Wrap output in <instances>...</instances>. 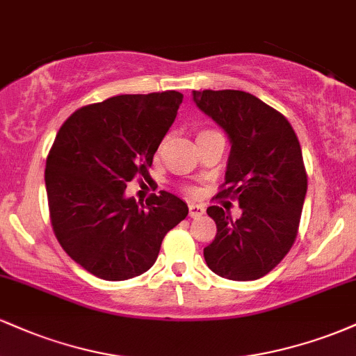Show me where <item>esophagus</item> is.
Segmentation results:
<instances>
[{
  "label": "esophagus",
  "instance_id": "obj_1",
  "mask_svg": "<svg viewBox=\"0 0 356 356\" xmlns=\"http://www.w3.org/2000/svg\"><path fill=\"white\" fill-rule=\"evenodd\" d=\"M204 212H206V209H204V206H201V204H194V202L189 204V216L192 219L201 218Z\"/></svg>",
  "mask_w": 356,
  "mask_h": 356
}]
</instances>
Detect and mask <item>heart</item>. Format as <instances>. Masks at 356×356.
I'll use <instances>...</instances> for the list:
<instances>
[{
	"label": "heart",
	"instance_id": "b5f03b06",
	"mask_svg": "<svg viewBox=\"0 0 356 356\" xmlns=\"http://www.w3.org/2000/svg\"><path fill=\"white\" fill-rule=\"evenodd\" d=\"M212 132H216V130H211V129H202V130H199V132H197V138L207 136V134H212ZM161 147H162V144H161ZM187 192H189V194H195V189H192V187H189V189H187Z\"/></svg>",
	"mask_w": 356,
	"mask_h": 356
}]
</instances>
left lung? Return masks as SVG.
<instances>
[{
    "label": "left lung",
    "mask_w": 356,
    "mask_h": 356,
    "mask_svg": "<svg viewBox=\"0 0 356 356\" xmlns=\"http://www.w3.org/2000/svg\"><path fill=\"white\" fill-rule=\"evenodd\" d=\"M194 102L231 140L226 182L216 197L238 201L243 209L232 220L227 209L207 207L218 232L204 257L227 280H259L296 241L308 189L300 140L283 113L251 93L202 90L194 92Z\"/></svg>",
    "instance_id": "8db88e82"
}]
</instances>
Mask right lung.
Masks as SVG:
<instances>
[{
    "label": "right lung",
    "mask_w": 356,
    "mask_h": 356,
    "mask_svg": "<svg viewBox=\"0 0 356 356\" xmlns=\"http://www.w3.org/2000/svg\"><path fill=\"white\" fill-rule=\"evenodd\" d=\"M182 99L175 90L117 95L75 110L56 134L44 167L53 232L100 280H130L152 268L165 234L189 212L165 191L145 204L125 197L130 181H150L154 154Z\"/></svg>",
    "instance_id": "right-lung-1"
}]
</instances>
